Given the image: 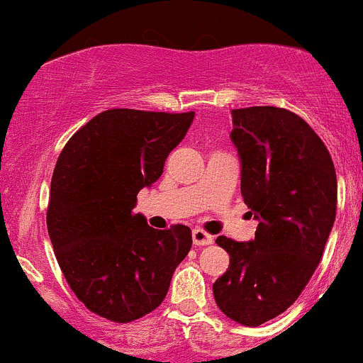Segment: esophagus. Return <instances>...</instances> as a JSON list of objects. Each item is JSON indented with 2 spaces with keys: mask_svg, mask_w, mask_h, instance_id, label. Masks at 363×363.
Instances as JSON below:
<instances>
[{
  "mask_svg": "<svg viewBox=\"0 0 363 363\" xmlns=\"http://www.w3.org/2000/svg\"><path fill=\"white\" fill-rule=\"evenodd\" d=\"M192 242L194 245H211L213 243V236L210 235V233H206L204 229L201 228H196L192 231Z\"/></svg>",
  "mask_w": 363,
  "mask_h": 363,
  "instance_id": "esophagus-1",
  "label": "esophagus"
}]
</instances>
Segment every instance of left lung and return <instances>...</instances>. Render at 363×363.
Instances as JSON below:
<instances>
[{"label": "left lung", "instance_id": "1", "mask_svg": "<svg viewBox=\"0 0 363 363\" xmlns=\"http://www.w3.org/2000/svg\"><path fill=\"white\" fill-rule=\"evenodd\" d=\"M231 114L242 196L259 225L252 242L215 240L229 268L213 296L233 321L257 326L291 307L318 268L335 220L337 174L325 143L298 114L272 106Z\"/></svg>", "mask_w": 363, "mask_h": 363}]
</instances>
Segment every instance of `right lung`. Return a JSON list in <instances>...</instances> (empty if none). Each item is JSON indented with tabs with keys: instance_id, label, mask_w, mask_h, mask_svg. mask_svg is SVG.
Returning a JSON list of instances; mask_svg holds the SVG:
<instances>
[{
	"instance_id": "obj_1",
	"label": "right lung",
	"mask_w": 363,
	"mask_h": 363,
	"mask_svg": "<svg viewBox=\"0 0 363 363\" xmlns=\"http://www.w3.org/2000/svg\"><path fill=\"white\" fill-rule=\"evenodd\" d=\"M192 120V111L107 109L60 153L48 231L70 289L100 318L130 323L155 311L192 247L186 225L153 229L134 213Z\"/></svg>"
}]
</instances>
